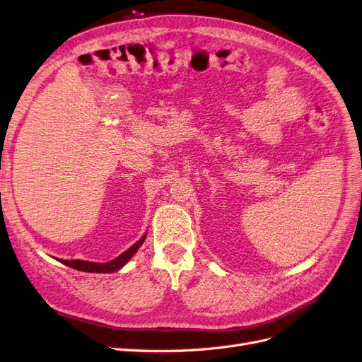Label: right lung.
Returning a JSON list of instances; mask_svg holds the SVG:
<instances>
[{
    "label": "right lung",
    "instance_id": "1",
    "mask_svg": "<svg viewBox=\"0 0 362 362\" xmlns=\"http://www.w3.org/2000/svg\"><path fill=\"white\" fill-rule=\"evenodd\" d=\"M146 236L144 235L142 238L133 244L130 249H127L124 253H121L118 257H115L113 261L109 262H89V261H80V259H74V261H68V259H59L62 264H65L71 268H76L78 272H86V273H113V272H118L119 268H122L126 265L132 256L138 252L139 247L142 245V243L146 241Z\"/></svg>",
    "mask_w": 362,
    "mask_h": 362
}]
</instances>
